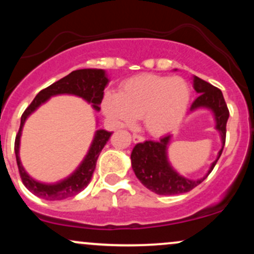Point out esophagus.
I'll use <instances>...</instances> for the list:
<instances>
[{"label":"esophagus","instance_id":"34e87169","mask_svg":"<svg viewBox=\"0 0 254 254\" xmlns=\"http://www.w3.org/2000/svg\"><path fill=\"white\" fill-rule=\"evenodd\" d=\"M132 141L135 143H138V142H143L144 141V137L142 135H138V133H133L132 135Z\"/></svg>","mask_w":254,"mask_h":254}]
</instances>
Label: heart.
I'll return each instance as SVG.
<instances>
[{
    "label": "heart",
    "mask_w": 254,
    "mask_h": 254,
    "mask_svg": "<svg viewBox=\"0 0 254 254\" xmlns=\"http://www.w3.org/2000/svg\"><path fill=\"white\" fill-rule=\"evenodd\" d=\"M190 97V87L183 78L141 75L125 81L121 94H107L103 110L116 127H129L143 117L147 130L161 136L180 124Z\"/></svg>",
    "instance_id": "1"
}]
</instances>
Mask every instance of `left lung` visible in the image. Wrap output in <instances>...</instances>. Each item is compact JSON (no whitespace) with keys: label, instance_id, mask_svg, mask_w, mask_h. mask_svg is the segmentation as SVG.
I'll return each instance as SVG.
<instances>
[{"label":"left lung","instance_id":"1","mask_svg":"<svg viewBox=\"0 0 254 254\" xmlns=\"http://www.w3.org/2000/svg\"><path fill=\"white\" fill-rule=\"evenodd\" d=\"M193 88L199 95L192 103L190 111L206 107L214 112L216 129L220 132L221 141H222V148L218 151L217 159L212 162L206 176L198 180H191L179 176L168 162L167 147L170 144L171 135L162 137L160 141H145L143 143H137L131 153L132 170L137 179L156 194L172 196V194H180L191 191L211 173L222 154L226 143L227 121L229 117V111L222 92L197 76L193 77Z\"/></svg>","mask_w":254,"mask_h":254}]
</instances>
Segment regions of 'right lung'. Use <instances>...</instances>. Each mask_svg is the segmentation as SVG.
Wrapping results in <instances>:
<instances>
[{
	"mask_svg": "<svg viewBox=\"0 0 254 254\" xmlns=\"http://www.w3.org/2000/svg\"><path fill=\"white\" fill-rule=\"evenodd\" d=\"M107 83H109V78L106 77L103 69H80V70H75L69 75H66L65 77L52 83L51 86L40 90L37 94V97L30 104V106L22 113L19 132H17L15 137L14 149H15L16 164L17 168H19L20 177H21L24 185L32 193L46 200H62L80 193L81 191L87 188L90 179H92L93 172H94L95 166H97L98 157L100 155L105 144L110 139L112 132H109V131L103 129L97 130L92 145H90L88 153L84 157L82 164L78 166L77 170L70 177L56 184H43L32 179L26 173V171L21 165V161H20V136H21L22 127H24L26 119L40 105L45 103L49 98L58 94L77 95V97L84 99L87 103L92 104L93 109L99 111L104 98V89Z\"/></svg>",
	"mask_w": 254,
	"mask_h": 254,
	"instance_id": "obj_1",
	"label": "right lung"
}]
</instances>
